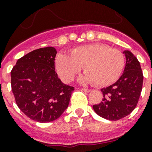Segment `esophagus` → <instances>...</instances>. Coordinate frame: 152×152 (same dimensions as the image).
Listing matches in <instances>:
<instances>
[{
    "instance_id": "obj_1",
    "label": "esophagus",
    "mask_w": 152,
    "mask_h": 152,
    "mask_svg": "<svg viewBox=\"0 0 152 152\" xmlns=\"http://www.w3.org/2000/svg\"><path fill=\"white\" fill-rule=\"evenodd\" d=\"M82 90H83V91H86V92H90L91 91L90 89H88V88H82Z\"/></svg>"
}]
</instances>
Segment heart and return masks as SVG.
<instances>
[{
  "label": "heart",
  "mask_w": 152,
  "mask_h": 152,
  "mask_svg": "<svg viewBox=\"0 0 152 152\" xmlns=\"http://www.w3.org/2000/svg\"><path fill=\"white\" fill-rule=\"evenodd\" d=\"M56 69L64 82H70L83 67V83L105 87L114 83L125 65V57L116 49L100 43H92L72 49L69 57L60 53L56 57Z\"/></svg>",
  "instance_id": "b5f03b06"
}]
</instances>
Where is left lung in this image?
I'll return each instance as SVG.
<instances>
[{
    "mask_svg": "<svg viewBox=\"0 0 152 152\" xmlns=\"http://www.w3.org/2000/svg\"><path fill=\"white\" fill-rule=\"evenodd\" d=\"M126 57L125 70L115 83L102 88L103 99L93 109L98 115L110 121L125 118L136 108L143 87L144 76L139 61L129 50L124 51Z\"/></svg>",
    "mask_w": 152,
    "mask_h": 152,
    "instance_id": "1",
    "label": "left lung"
}]
</instances>
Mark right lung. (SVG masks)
Wrapping results in <instances>:
<instances>
[{"label":"right lung","mask_w":152,"mask_h":152,"mask_svg":"<svg viewBox=\"0 0 152 152\" xmlns=\"http://www.w3.org/2000/svg\"><path fill=\"white\" fill-rule=\"evenodd\" d=\"M57 51L44 47L18 60L11 71V85L20 110L31 120L50 122L69 106L74 88L62 83L55 71Z\"/></svg>","instance_id":"1"}]
</instances>
